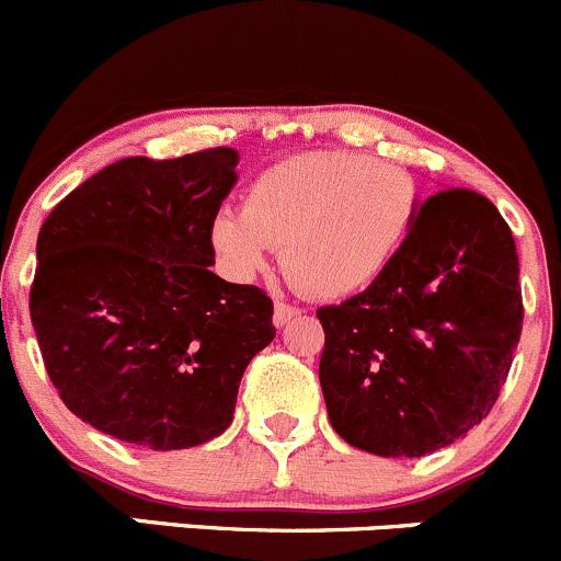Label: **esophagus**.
<instances>
[{
  "label": "esophagus",
  "instance_id": "obj_1",
  "mask_svg": "<svg viewBox=\"0 0 561 561\" xmlns=\"http://www.w3.org/2000/svg\"><path fill=\"white\" fill-rule=\"evenodd\" d=\"M298 314H301V309L290 307V304H285V301H276L274 304V325L276 328H285L287 322L296 320Z\"/></svg>",
  "mask_w": 561,
  "mask_h": 561
}]
</instances>
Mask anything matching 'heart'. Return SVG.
Wrapping results in <instances>:
<instances>
[{"mask_svg": "<svg viewBox=\"0 0 561 561\" xmlns=\"http://www.w3.org/2000/svg\"><path fill=\"white\" fill-rule=\"evenodd\" d=\"M421 211L407 168L355 151H309L265 168L244 208H219L208 241L236 279H252L285 249L293 282L317 298H347L393 265Z\"/></svg>", "mask_w": 561, "mask_h": 561, "instance_id": "heart-1", "label": "heart"}]
</instances>
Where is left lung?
Listing matches in <instances>:
<instances>
[{
	"label": "left lung",
	"instance_id": "8db88e82",
	"mask_svg": "<svg viewBox=\"0 0 561 561\" xmlns=\"http://www.w3.org/2000/svg\"><path fill=\"white\" fill-rule=\"evenodd\" d=\"M317 317L339 437L386 458L448 448L489 415L522 336L511 228L478 192H437L386 274Z\"/></svg>",
	"mask_w": 561,
	"mask_h": 561
}]
</instances>
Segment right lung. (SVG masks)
Wrapping results in <instances>:
<instances>
[{"mask_svg":"<svg viewBox=\"0 0 561 561\" xmlns=\"http://www.w3.org/2000/svg\"><path fill=\"white\" fill-rule=\"evenodd\" d=\"M239 151L127 157L94 173L37 236L30 309L72 415L122 443L184 450L219 437L274 304L214 274L208 225Z\"/></svg>","mask_w":561,"mask_h":561,"instance_id":"add662e5","label":"right lung"}]
</instances>
